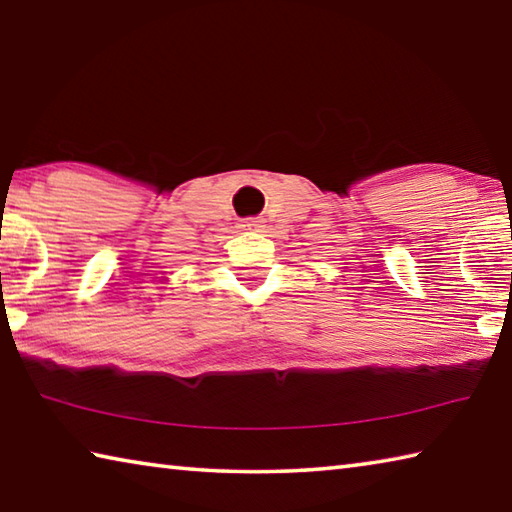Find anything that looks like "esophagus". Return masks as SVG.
Instances as JSON below:
<instances>
[{"label":"esophagus","mask_w":512,"mask_h":512,"mask_svg":"<svg viewBox=\"0 0 512 512\" xmlns=\"http://www.w3.org/2000/svg\"><path fill=\"white\" fill-rule=\"evenodd\" d=\"M241 228H244V230H259V228H262V219H244V221H241Z\"/></svg>","instance_id":"obj_1"}]
</instances>
